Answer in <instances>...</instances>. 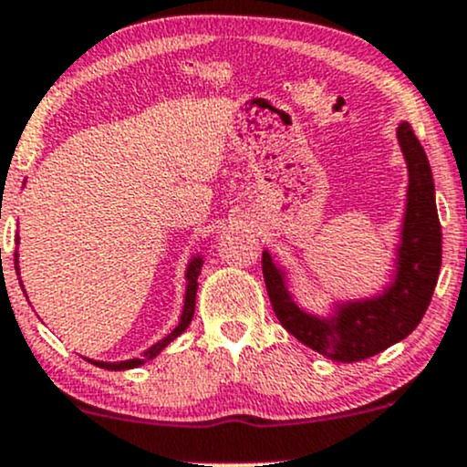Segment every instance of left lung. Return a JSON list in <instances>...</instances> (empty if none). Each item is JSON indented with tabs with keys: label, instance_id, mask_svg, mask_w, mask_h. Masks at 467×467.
I'll list each match as a JSON object with an SVG mask.
<instances>
[{
	"label": "left lung",
	"instance_id": "8db88e82",
	"mask_svg": "<svg viewBox=\"0 0 467 467\" xmlns=\"http://www.w3.org/2000/svg\"><path fill=\"white\" fill-rule=\"evenodd\" d=\"M396 137L409 185L391 277L378 293L334 299L326 315L310 312L290 293L288 268L277 265L271 251L262 254V273L279 323L299 343L334 363H358L407 338L429 308L440 277L441 224L429 157L409 122L398 124Z\"/></svg>",
	"mask_w": 467,
	"mask_h": 467
}]
</instances>
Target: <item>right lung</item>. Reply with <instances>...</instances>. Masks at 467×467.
Listing matches in <instances>:
<instances>
[{
	"mask_svg": "<svg viewBox=\"0 0 467 467\" xmlns=\"http://www.w3.org/2000/svg\"><path fill=\"white\" fill-rule=\"evenodd\" d=\"M16 243H19V234H16ZM201 268H202V255L201 254H194L190 255V262L188 266H185V297H183V312H181L179 317V323L177 327H174L172 332L166 334V337L161 338V341H157L155 345H150V348L146 349L144 356L141 358H129V360H119V363H107V360H93V358H85L87 363L100 367V369H109V371H126V369H135V367L144 365L146 360L155 358L163 352V349L168 348L170 343L174 341V338L181 337L185 330H188V326L192 323V317H194V306H196V290H199V275H201ZM15 271L16 275H19V254L15 251ZM19 284H21V275H19ZM21 288H24V284H21ZM26 295V290H24ZM27 299V297H26Z\"/></svg>",
	"mask_w": 467,
	"mask_h": 467,
	"instance_id": "right-lung-1",
	"label": "right lung"
}]
</instances>
